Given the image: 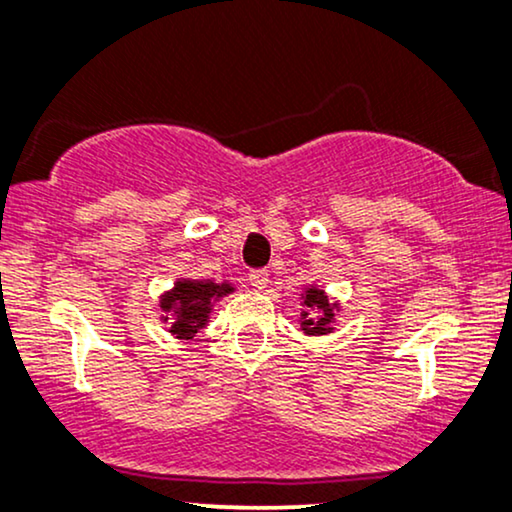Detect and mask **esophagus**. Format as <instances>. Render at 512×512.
Listing matches in <instances>:
<instances>
[{"label":"esophagus","mask_w":512,"mask_h":512,"mask_svg":"<svg viewBox=\"0 0 512 512\" xmlns=\"http://www.w3.org/2000/svg\"><path fill=\"white\" fill-rule=\"evenodd\" d=\"M248 278H250L252 286L262 290V288H267V283H269V271L267 269H250Z\"/></svg>","instance_id":"34e87169"}]
</instances>
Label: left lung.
<instances>
[{"instance_id":"1","label":"left lung","mask_w":512,"mask_h":512,"mask_svg":"<svg viewBox=\"0 0 512 512\" xmlns=\"http://www.w3.org/2000/svg\"><path fill=\"white\" fill-rule=\"evenodd\" d=\"M304 304L309 309H314V314H302V331L309 335H321L331 331L333 321V304L328 302V297L321 293V290H307V297H304Z\"/></svg>"}]
</instances>
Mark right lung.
<instances>
[{
    "label": "right lung",
    "mask_w": 512,
    "mask_h": 512,
    "mask_svg": "<svg viewBox=\"0 0 512 512\" xmlns=\"http://www.w3.org/2000/svg\"><path fill=\"white\" fill-rule=\"evenodd\" d=\"M226 293H231L229 283L217 286L212 281H179L172 293L163 297L160 307L167 314L165 321L172 323V333L189 340L193 333H198L205 326L215 297H222Z\"/></svg>",
    "instance_id": "right-lung-1"
}]
</instances>
